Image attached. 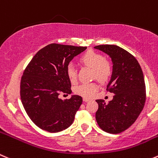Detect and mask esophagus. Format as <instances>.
I'll return each instance as SVG.
<instances>
[{
	"label": "esophagus",
	"mask_w": 158,
	"mask_h": 158,
	"mask_svg": "<svg viewBox=\"0 0 158 158\" xmlns=\"http://www.w3.org/2000/svg\"><path fill=\"white\" fill-rule=\"evenodd\" d=\"M83 101H84V102H89V101H90V99L85 98H84Z\"/></svg>",
	"instance_id": "34e87169"
}]
</instances>
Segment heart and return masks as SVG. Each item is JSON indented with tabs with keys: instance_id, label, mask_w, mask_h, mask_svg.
<instances>
[{
	"instance_id": "heart-1",
	"label": "heart",
	"mask_w": 158,
	"mask_h": 158,
	"mask_svg": "<svg viewBox=\"0 0 158 158\" xmlns=\"http://www.w3.org/2000/svg\"><path fill=\"white\" fill-rule=\"evenodd\" d=\"M79 60L81 64L93 69V77L99 81L107 82L112 77L113 73L112 64L105 60L102 54L89 49L81 56ZM67 75L72 84L77 81V70L72 64L67 66ZM97 89L98 85L95 83L82 84L74 88V92L85 98H91Z\"/></svg>"
}]
</instances>
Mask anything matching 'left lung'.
I'll return each mask as SVG.
<instances>
[{
  "mask_svg": "<svg viewBox=\"0 0 158 158\" xmlns=\"http://www.w3.org/2000/svg\"><path fill=\"white\" fill-rule=\"evenodd\" d=\"M94 49L108 54L112 59L113 73L107 91L113 93V99L106 104L96 100L98 109L95 113L99 127L105 132L116 134L131 127L143 109L146 86L143 73L132 54L115 45H100Z\"/></svg>",
  "mask_w": 158,
  "mask_h": 158,
  "instance_id": "obj_1",
  "label": "left lung"
}]
</instances>
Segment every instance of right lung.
Segmentation results:
<instances>
[{"label": "right lung", "instance_id": "add662e5", "mask_svg": "<svg viewBox=\"0 0 158 158\" xmlns=\"http://www.w3.org/2000/svg\"><path fill=\"white\" fill-rule=\"evenodd\" d=\"M86 49L52 43L39 50L25 68L21 80V100L31 121L42 130L57 133L73 123L82 98L72 95L62 100L59 94L71 93L67 67Z\"/></svg>", "mask_w": 158, "mask_h": 158}]
</instances>
